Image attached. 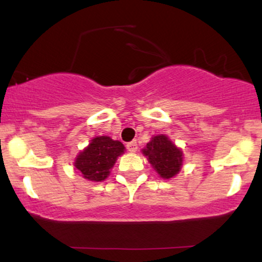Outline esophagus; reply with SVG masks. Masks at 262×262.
<instances>
[{
    "label": "esophagus",
    "mask_w": 262,
    "mask_h": 262,
    "mask_svg": "<svg viewBox=\"0 0 262 262\" xmlns=\"http://www.w3.org/2000/svg\"><path fill=\"white\" fill-rule=\"evenodd\" d=\"M126 148H127V150H128V151H130V152H136V151H137V148H138V146H137V142L132 141V142H130V143H127Z\"/></svg>",
    "instance_id": "obj_1"
}]
</instances>
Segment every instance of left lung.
<instances>
[{"instance_id":"1","label":"left lung","mask_w":262,"mask_h":262,"mask_svg":"<svg viewBox=\"0 0 262 262\" xmlns=\"http://www.w3.org/2000/svg\"><path fill=\"white\" fill-rule=\"evenodd\" d=\"M142 152L161 178L170 179L181 170L184 161L181 149L166 135L154 136Z\"/></svg>"}]
</instances>
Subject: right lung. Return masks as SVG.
<instances>
[{"mask_svg":"<svg viewBox=\"0 0 262 262\" xmlns=\"http://www.w3.org/2000/svg\"><path fill=\"white\" fill-rule=\"evenodd\" d=\"M125 146L108 136H99L92 139L75 159L74 166L82 177L89 181H103L108 177L114 163L124 154Z\"/></svg>","mask_w":262,"mask_h":262,"instance_id":"1","label":"right lung"}]
</instances>
